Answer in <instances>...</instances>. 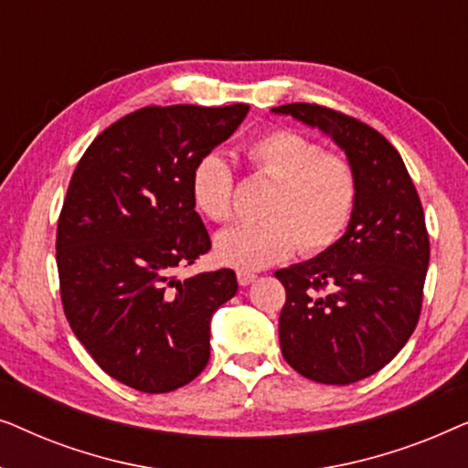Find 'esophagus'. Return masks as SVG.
I'll use <instances>...</instances> for the list:
<instances>
[{
    "label": "esophagus",
    "instance_id": "esophagus-1",
    "mask_svg": "<svg viewBox=\"0 0 468 468\" xmlns=\"http://www.w3.org/2000/svg\"><path fill=\"white\" fill-rule=\"evenodd\" d=\"M236 279H239L240 285H249V283H253L255 279H258V274L251 272V271H239V272H236Z\"/></svg>",
    "mask_w": 468,
    "mask_h": 468
}]
</instances>
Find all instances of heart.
<instances>
[{
  "label": "heart",
  "mask_w": 468,
  "mask_h": 468,
  "mask_svg": "<svg viewBox=\"0 0 468 468\" xmlns=\"http://www.w3.org/2000/svg\"><path fill=\"white\" fill-rule=\"evenodd\" d=\"M245 155L251 175L272 183V189L261 204L264 221L217 236L219 261L258 271L287 260L298 247L303 255H317L343 239L360 197L349 157L283 127L249 140ZM234 187L236 176L221 153H204L194 164L191 197L207 219H234Z\"/></svg>",
  "instance_id": "b5f03b06"
}]
</instances>
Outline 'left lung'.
<instances>
[{
	"mask_svg": "<svg viewBox=\"0 0 468 468\" xmlns=\"http://www.w3.org/2000/svg\"><path fill=\"white\" fill-rule=\"evenodd\" d=\"M274 112L330 133L360 178L343 239L274 272L285 287L279 315L285 362L311 381L347 386L386 367L420 322L431 260L424 208L400 153L375 127L306 101Z\"/></svg>",
	"mask_w": 468,
	"mask_h": 468,
	"instance_id": "1",
	"label": "left lung"
}]
</instances>
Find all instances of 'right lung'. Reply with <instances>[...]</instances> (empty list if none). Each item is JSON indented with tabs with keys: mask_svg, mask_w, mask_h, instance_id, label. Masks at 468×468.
I'll use <instances>...</instances> for the list:
<instances>
[{
	"mask_svg": "<svg viewBox=\"0 0 468 468\" xmlns=\"http://www.w3.org/2000/svg\"><path fill=\"white\" fill-rule=\"evenodd\" d=\"M247 104L144 106L89 144L57 221L63 313L98 367L165 394L208 364L210 317L239 290L229 268L178 279L210 251L191 170Z\"/></svg>",
	"mask_w": 468,
	"mask_h": 468,
	"instance_id": "right-lung-1",
	"label": "right lung"
}]
</instances>
